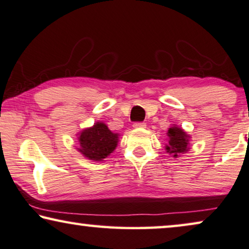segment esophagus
<instances>
[{
    "mask_svg": "<svg viewBox=\"0 0 249 249\" xmlns=\"http://www.w3.org/2000/svg\"><path fill=\"white\" fill-rule=\"evenodd\" d=\"M133 127H135V128H145L146 127V124L145 123H142V122H136V123L133 124Z\"/></svg>",
    "mask_w": 249,
    "mask_h": 249,
    "instance_id": "34e87169",
    "label": "esophagus"
}]
</instances>
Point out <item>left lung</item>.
I'll list each match as a JSON object with an SVG mask.
<instances>
[{
	"label": "left lung",
	"mask_w": 249,
	"mask_h": 249,
	"mask_svg": "<svg viewBox=\"0 0 249 249\" xmlns=\"http://www.w3.org/2000/svg\"><path fill=\"white\" fill-rule=\"evenodd\" d=\"M168 144H166L165 150L168 153L172 154V157L177 158L179 154H183L189 150V136L182 128L178 126H172L168 129Z\"/></svg>",
	"instance_id": "left-lung-1"
}]
</instances>
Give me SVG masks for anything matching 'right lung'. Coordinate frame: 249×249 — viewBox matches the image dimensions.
I'll return each instance as SVG.
<instances>
[{
    "label": "right lung",
    "mask_w": 249,
    "mask_h": 249,
    "mask_svg": "<svg viewBox=\"0 0 249 249\" xmlns=\"http://www.w3.org/2000/svg\"><path fill=\"white\" fill-rule=\"evenodd\" d=\"M78 151L92 161H103L116 148L118 134L109 131L106 124L97 122L94 126L79 133Z\"/></svg>",
    "instance_id": "obj_1"
}]
</instances>
